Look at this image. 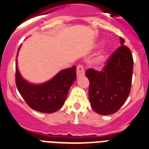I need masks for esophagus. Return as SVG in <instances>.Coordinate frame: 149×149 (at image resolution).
<instances>
[{
	"label": "esophagus",
	"mask_w": 149,
	"mask_h": 149,
	"mask_svg": "<svg viewBox=\"0 0 149 149\" xmlns=\"http://www.w3.org/2000/svg\"><path fill=\"white\" fill-rule=\"evenodd\" d=\"M85 74V70L84 69V67L81 65H79L78 66H77V77H83V76H84Z\"/></svg>",
	"instance_id": "esophagus-1"
}]
</instances>
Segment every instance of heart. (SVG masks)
Here are the masks:
<instances>
[{"mask_svg": "<svg viewBox=\"0 0 149 149\" xmlns=\"http://www.w3.org/2000/svg\"><path fill=\"white\" fill-rule=\"evenodd\" d=\"M107 58H108V52H102V53H100V54H98V56L96 58L95 62H97V64L102 65L106 62Z\"/></svg>", "mask_w": 149, "mask_h": 149, "instance_id": "1", "label": "heart"}]
</instances>
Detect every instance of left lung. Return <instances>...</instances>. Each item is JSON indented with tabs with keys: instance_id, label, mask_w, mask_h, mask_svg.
Wrapping results in <instances>:
<instances>
[{
	"instance_id": "1",
	"label": "left lung",
	"mask_w": 149,
	"mask_h": 149,
	"mask_svg": "<svg viewBox=\"0 0 149 149\" xmlns=\"http://www.w3.org/2000/svg\"><path fill=\"white\" fill-rule=\"evenodd\" d=\"M120 46L111 55L102 71L89 69V100L94 111L111 115L120 109L130 94L134 60L130 50L120 37Z\"/></svg>"
}]
</instances>
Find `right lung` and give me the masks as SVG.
<instances>
[{"label": "right lung", "instance_id": "1", "mask_svg": "<svg viewBox=\"0 0 149 149\" xmlns=\"http://www.w3.org/2000/svg\"><path fill=\"white\" fill-rule=\"evenodd\" d=\"M76 71L77 67L73 65L61 70L47 82L33 84L22 78L16 60L15 83L20 95L31 109L40 112L52 113L64 105L68 91L77 79Z\"/></svg>", "mask_w": 149, "mask_h": 149}]
</instances>
